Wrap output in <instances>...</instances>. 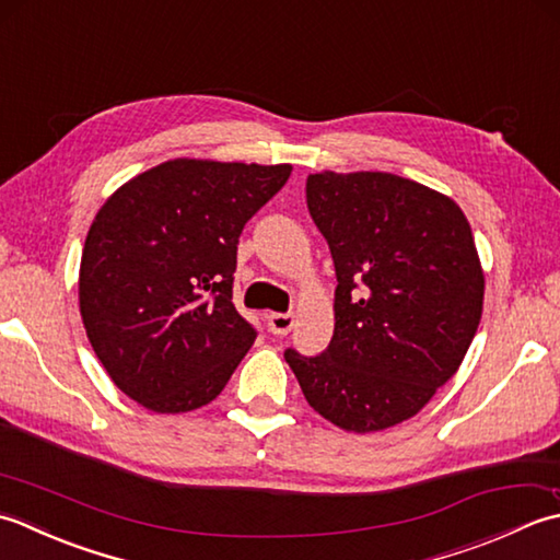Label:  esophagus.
I'll return each mask as SVG.
<instances>
[{
	"label": "esophagus",
	"instance_id": "esophagus-1",
	"mask_svg": "<svg viewBox=\"0 0 560 560\" xmlns=\"http://www.w3.org/2000/svg\"><path fill=\"white\" fill-rule=\"evenodd\" d=\"M268 322V330L272 336H288L292 326H294V316L292 314H280V312H272L266 316Z\"/></svg>",
	"mask_w": 560,
	"mask_h": 560
}]
</instances>
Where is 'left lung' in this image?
Returning <instances> with one entry per match:
<instances>
[{"label": "left lung", "instance_id": "obj_1", "mask_svg": "<svg viewBox=\"0 0 560 560\" xmlns=\"http://www.w3.org/2000/svg\"><path fill=\"white\" fill-rule=\"evenodd\" d=\"M306 208L334 256L336 326L324 352L284 360L334 425L404 423L459 370L481 322L471 226L452 198L382 171L312 174Z\"/></svg>", "mask_w": 560, "mask_h": 560}]
</instances>
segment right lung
Listing matches in <instances>:
<instances>
[{
    "instance_id": "obj_1",
    "label": "right lung",
    "mask_w": 560,
    "mask_h": 560,
    "mask_svg": "<svg viewBox=\"0 0 560 560\" xmlns=\"http://www.w3.org/2000/svg\"><path fill=\"white\" fill-rule=\"evenodd\" d=\"M290 171L171 159L98 210L79 268V310L96 358L132 401L186 413L230 382L256 340L232 302L238 236Z\"/></svg>"
}]
</instances>
